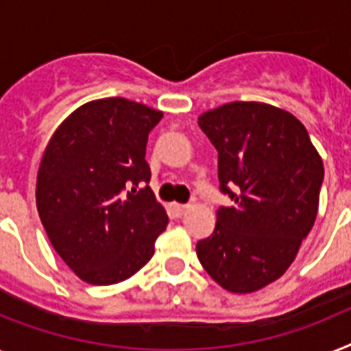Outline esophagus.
Segmentation results:
<instances>
[{
	"label": "esophagus",
	"mask_w": 351,
	"mask_h": 351,
	"mask_svg": "<svg viewBox=\"0 0 351 351\" xmlns=\"http://www.w3.org/2000/svg\"><path fill=\"white\" fill-rule=\"evenodd\" d=\"M189 205H182V203H173V210H175L176 216H184L185 212H187Z\"/></svg>",
	"instance_id": "esophagus-1"
}]
</instances>
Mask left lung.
Wrapping results in <instances>:
<instances>
[{"label": "left lung", "mask_w": 351, "mask_h": 351, "mask_svg": "<svg viewBox=\"0 0 351 351\" xmlns=\"http://www.w3.org/2000/svg\"><path fill=\"white\" fill-rule=\"evenodd\" d=\"M198 125L217 149L219 189L234 205L219 207L196 253L223 289L253 293L284 275L314 226L323 160L305 126L267 103H226Z\"/></svg>", "instance_id": "8db88e82"}]
</instances>
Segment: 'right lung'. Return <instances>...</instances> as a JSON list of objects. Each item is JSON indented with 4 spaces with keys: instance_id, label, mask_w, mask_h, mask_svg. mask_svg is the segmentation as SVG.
Returning <instances> with one entry per match:
<instances>
[{
    "instance_id": "1",
    "label": "right lung",
    "mask_w": 351,
    "mask_h": 351,
    "mask_svg": "<svg viewBox=\"0 0 351 351\" xmlns=\"http://www.w3.org/2000/svg\"><path fill=\"white\" fill-rule=\"evenodd\" d=\"M160 119V110L143 103L96 99L76 108L44 149L37 210L55 252L87 284L130 278L166 230L144 158Z\"/></svg>"
}]
</instances>
